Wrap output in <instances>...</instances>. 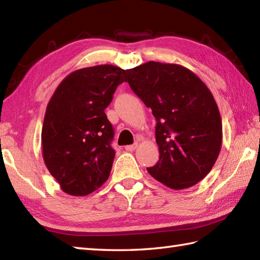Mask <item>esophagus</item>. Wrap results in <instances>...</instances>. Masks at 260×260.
<instances>
[{"mask_svg":"<svg viewBox=\"0 0 260 260\" xmlns=\"http://www.w3.org/2000/svg\"><path fill=\"white\" fill-rule=\"evenodd\" d=\"M137 146H139V144H137V143H134V144H132V145H127V146L125 147V150H126V151H129V152L135 151L136 148H137Z\"/></svg>","mask_w":260,"mask_h":260,"instance_id":"1","label":"esophagus"}]
</instances>
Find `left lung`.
Masks as SVG:
<instances>
[{
    "label": "left lung",
    "mask_w": 260,
    "mask_h": 260,
    "mask_svg": "<svg viewBox=\"0 0 260 260\" xmlns=\"http://www.w3.org/2000/svg\"><path fill=\"white\" fill-rule=\"evenodd\" d=\"M126 81L156 119L159 159L148 173L174 190L196 185L221 150L222 121L211 91L175 63L148 61L127 70Z\"/></svg>",
    "instance_id": "8db88e82"
}]
</instances>
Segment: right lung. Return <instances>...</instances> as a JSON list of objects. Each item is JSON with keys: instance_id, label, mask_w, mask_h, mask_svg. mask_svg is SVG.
Returning <instances> with one entry per match:
<instances>
[{"instance_id": "right-lung-1", "label": "right lung", "mask_w": 260, "mask_h": 260, "mask_svg": "<svg viewBox=\"0 0 260 260\" xmlns=\"http://www.w3.org/2000/svg\"><path fill=\"white\" fill-rule=\"evenodd\" d=\"M127 70L112 64L82 68L60 82L43 120L42 155L61 190L82 197L107 181L114 128L105 114Z\"/></svg>"}]
</instances>
